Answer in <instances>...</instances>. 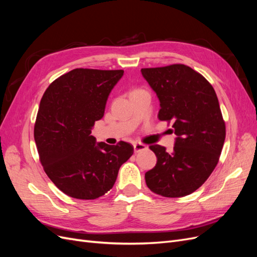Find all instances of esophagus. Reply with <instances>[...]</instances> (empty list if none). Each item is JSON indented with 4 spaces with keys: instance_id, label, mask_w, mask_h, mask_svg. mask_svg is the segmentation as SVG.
Here are the masks:
<instances>
[{
    "instance_id": "1",
    "label": "esophagus",
    "mask_w": 257,
    "mask_h": 257,
    "mask_svg": "<svg viewBox=\"0 0 257 257\" xmlns=\"http://www.w3.org/2000/svg\"><path fill=\"white\" fill-rule=\"evenodd\" d=\"M145 149H147V146H146V145L141 144V143L134 144V152H135V153L141 152V151H143V150H145Z\"/></svg>"
}]
</instances>
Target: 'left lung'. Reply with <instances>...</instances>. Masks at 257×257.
Listing matches in <instances>:
<instances>
[{
    "mask_svg": "<svg viewBox=\"0 0 257 257\" xmlns=\"http://www.w3.org/2000/svg\"><path fill=\"white\" fill-rule=\"evenodd\" d=\"M157 93L161 121H173L174 151L150 146L157 165L145 175L147 186L164 197H182L196 191L220 159L225 122L213 87L204 76L183 64L142 68Z\"/></svg>",
    "mask_w": 257,
    "mask_h": 257,
    "instance_id": "obj_1",
    "label": "left lung"
}]
</instances>
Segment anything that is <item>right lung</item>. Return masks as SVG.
<instances>
[{
    "instance_id": "right-lung-1",
    "label": "right lung",
    "mask_w": 257,
    "mask_h": 257,
    "mask_svg": "<svg viewBox=\"0 0 257 257\" xmlns=\"http://www.w3.org/2000/svg\"><path fill=\"white\" fill-rule=\"evenodd\" d=\"M123 73L75 68L54 80L42 97L34 126L40 160L50 180L73 198L103 196L134 152L128 143L109 146L91 135Z\"/></svg>"
}]
</instances>
